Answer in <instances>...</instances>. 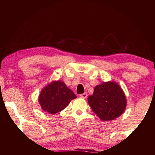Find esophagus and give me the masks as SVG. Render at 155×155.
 Wrapping results in <instances>:
<instances>
[{"instance_id":"34e87169","label":"esophagus","mask_w":155,"mask_h":155,"mask_svg":"<svg viewBox=\"0 0 155 155\" xmlns=\"http://www.w3.org/2000/svg\"><path fill=\"white\" fill-rule=\"evenodd\" d=\"M80 97L82 98H86L87 97V93H83L82 94H80Z\"/></svg>"}]
</instances>
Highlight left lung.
<instances>
[{
	"instance_id": "8db88e82",
	"label": "left lung",
	"mask_w": 155,
	"mask_h": 155,
	"mask_svg": "<svg viewBox=\"0 0 155 155\" xmlns=\"http://www.w3.org/2000/svg\"><path fill=\"white\" fill-rule=\"evenodd\" d=\"M87 101L92 111L104 121L118 117L127 107L124 91L118 84L113 81L96 85L93 95L89 96Z\"/></svg>"
}]
</instances>
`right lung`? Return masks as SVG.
<instances>
[{
  "instance_id": "1",
  "label": "right lung",
  "mask_w": 155,
  "mask_h": 155,
  "mask_svg": "<svg viewBox=\"0 0 155 155\" xmlns=\"http://www.w3.org/2000/svg\"><path fill=\"white\" fill-rule=\"evenodd\" d=\"M77 98L73 91L61 81H52L46 86L39 96L41 109L49 114H55L66 107Z\"/></svg>"
}]
</instances>
